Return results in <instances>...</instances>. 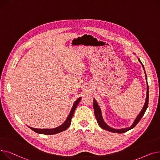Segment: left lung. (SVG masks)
Here are the masks:
<instances>
[{
    "label": "left lung",
    "mask_w": 160,
    "mask_h": 160,
    "mask_svg": "<svg viewBox=\"0 0 160 160\" xmlns=\"http://www.w3.org/2000/svg\"><path fill=\"white\" fill-rule=\"evenodd\" d=\"M138 61L141 62V64H142V67H143V68L144 69V71H145L144 66L142 64V62H141V61H140V59L139 58H138ZM145 78H146V80H147V78L146 73H145ZM147 97H146V99H145V104L143 105V107L142 110H141L140 113L138 114V116L135 119L134 121L133 122L132 125H131L130 127H128V128H121V129H115V128H111L108 125H107L105 123V122L104 121V120H103V119H102V114H101V108H100L99 106L98 105L96 99H93V110H94V114H95V116H96V120L98 121V123L99 125V127L101 128H102V129H104V130H107V131H109V132H114V133H119V134L126 132H127L128 130L133 128L139 123V121H140V119H142V118L144 115L145 112V111H146V110H147V108L148 107L149 93H148V83L147 82Z\"/></svg>",
    "instance_id": "8db88e82"
}]
</instances>
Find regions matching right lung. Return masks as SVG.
<instances>
[{"instance_id": "obj_1", "label": "right lung", "mask_w": 160, "mask_h": 160, "mask_svg": "<svg viewBox=\"0 0 160 160\" xmlns=\"http://www.w3.org/2000/svg\"><path fill=\"white\" fill-rule=\"evenodd\" d=\"M81 99V98H79L76 101H75V102L73 103V105L71 109L70 114H69L68 116L67 117V119H66V121H64V123H62L59 127H58L55 128H52V129H40V128H32L30 127H29V128H31L32 130H33L34 132H35L37 133L41 134H45V135H53V134H58L59 132H62V131H64V130H66L69 127V126L71 123L72 118L74 114V112H75V110H76V108L78 107Z\"/></svg>"}]
</instances>
